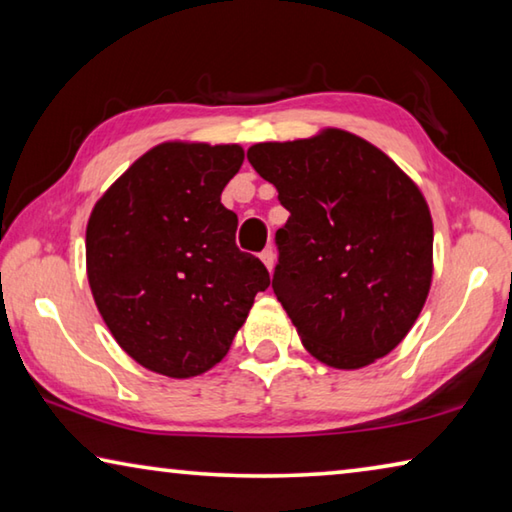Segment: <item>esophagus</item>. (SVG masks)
Returning <instances> with one entry per match:
<instances>
[{"label": "esophagus", "mask_w": 512, "mask_h": 512, "mask_svg": "<svg viewBox=\"0 0 512 512\" xmlns=\"http://www.w3.org/2000/svg\"><path fill=\"white\" fill-rule=\"evenodd\" d=\"M259 259H262L264 262V266L268 268V273L273 271V266H275V253H273V248H266L262 255H259Z\"/></svg>", "instance_id": "esophagus-1"}]
</instances>
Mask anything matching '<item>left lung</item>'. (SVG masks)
<instances>
[{"mask_svg":"<svg viewBox=\"0 0 512 512\" xmlns=\"http://www.w3.org/2000/svg\"><path fill=\"white\" fill-rule=\"evenodd\" d=\"M248 160L291 212L275 232L273 291L305 350L339 370L393 352L433 277V221L420 187L343 128L253 144Z\"/></svg>","mask_w":512,"mask_h":512,"instance_id":"left-lung-1","label":"left lung"}]
</instances>
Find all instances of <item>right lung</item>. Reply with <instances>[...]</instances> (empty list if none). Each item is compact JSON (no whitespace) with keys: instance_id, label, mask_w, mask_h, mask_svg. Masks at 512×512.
<instances>
[{"instance_id":"1","label":"right lung","mask_w":512,"mask_h":512,"mask_svg":"<svg viewBox=\"0 0 512 512\" xmlns=\"http://www.w3.org/2000/svg\"><path fill=\"white\" fill-rule=\"evenodd\" d=\"M239 144L171 140L140 155L92 207L85 268L119 348L146 370L189 379L228 354L271 277L235 244L223 187Z\"/></svg>"}]
</instances>
